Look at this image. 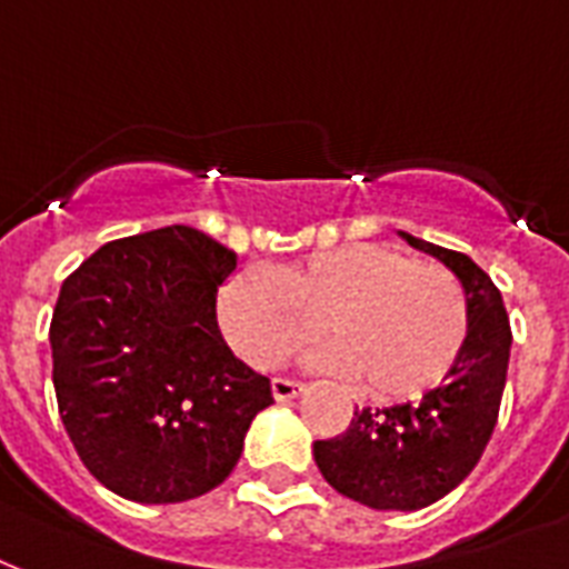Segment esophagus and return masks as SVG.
Returning <instances> with one entry per match:
<instances>
[{"label":"esophagus","instance_id":"1","mask_svg":"<svg viewBox=\"0 0 569 569\" xmlns=\"http://www.w3.org/2000/svg\"><path fill=\"white\" fill-rule=\"evenodd\" d=\"M300 392H302L300 381H290V378H272V396H276V401L297 399Z\"/></svg>","mask_w":569,"mask_h":569}]
</instances>
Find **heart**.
I'll return each instance as SVG.
<instances>
[{"label":"heart","mask_w":569,"mask_h":569,"mask_svg":"<svg viewBox=\"0 0 569 569\" xmlns=\"http://www.w3.org/2000/svg\"><path fill=\"white\" fill-rule=\"evenodd\" d=\"M280 281L242 269L221 288L233 348L276 369L320 339L327 362L375 401H411L447 378L468 341V297L441 263L387 246H345L290 263Z\"/></svg>","instance_id":"b5f03b06"}]
</instances>
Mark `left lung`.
Masks as SVG:
<instances>
[{
    "mask_svg": "<svg viewBox=\"0 0 569 569\" xmlns=\"http://www.w3.org/2000/svg\"><path fill=\"white\" fill-rule=\"evenodd\" d=\"M401 239L462 281L471 327L456 366L420 405L362 408L341 435L315 441L323 480L371 510H422L473 471L498 422L512 345L501 290L468 254L411 233Z\"/></svg>",
    "mask_w": 569,
    "mask_h": 569,
    "instance_id": "left-lung-1",
    "label": "left lung"
}]
</instances>
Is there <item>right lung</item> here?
<instances>
[{
  "instance_id": "obj_1",
  "label": "right lung",
  "mask_w": 569,
  "mask_h": 569,
  "mask_svg": "<svg viewBox=\"0 0 569 569\" xmlns=\"http://www.w3.org/2000/svg\"><path fill=\"white\" fill-rule=\"evenodd\" d=\"M237 251L186 224L107 242L71 272L50 323L59 417L101 486L191 501L228 480L269 378L221 339Z\"/></svg>"
}]
</instances>
